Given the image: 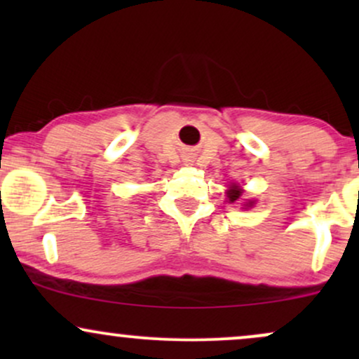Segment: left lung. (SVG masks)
<instances>
[{"mask_svg":"<svg viewBox=\"0 0 359 359\" xmlns=\"http://www.w3.org/2000/svg\"><path fill=\"white\" fill-rule=\"evenodd\" d=\"M228 199H229V203H234V201H238L240 199V197L243 196V191H241V187L240 185H236V184H233V185H229V189H228ZM255 204V201H248V203L245 204V208H251V205Z\"/></svg>","mask_w":359,"mask_h":359,"instance_id":"left-lung-1","label":"left lung"}]
</instances>
